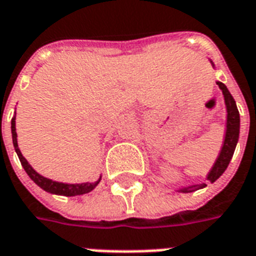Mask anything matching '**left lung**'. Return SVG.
<instances>
[{
  "label": "left lung",
  "mask_w": 256,
  "mask_h": 256,
  "mask_svg": "<svg viewBox=\"0 0 256 256\" xmlns=\"http://www.w3.org/2000/svg\"><path fill=\"white\" fill-rule=\"evenodd\" d=\"M219 85V88L222 89L223 92V96H224L226 106H227V130H226V138L224 142H223V146H222L220 154H219V158L216 159L215 164H214L212 170L210 171L207 179L214 183L215 180L219 179L222 176V174L227 170L230 162L232 159L234 150H235V146H236L238 138H239V126H240V118H239V110L236 108V104H235V100L234 97L231 96V93L227 89L223 82L218 81L216 82ZM206 187V184H199V186H190V187L182 188L180 191L182 192H192L199 190V188Z\"/></svg>",
  "instance_id": "obj_1"
}]
</instances>
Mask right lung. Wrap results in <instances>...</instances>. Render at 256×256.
Wrapping results in <instances>:
<instances>
[{
    "mask_svg": "<svg viewBox=\"0 0 256 256\" xmlns=\"http://www.w3.org/2000/svg\"><path fill=\"white\" fill-rule=\"evenodd\" d=\"M12 138H13V146H14V150L18 155V159L22 164L24 170L26 172L29 178H30L33 182H34L38 187H41L44 191L50 192V194H56V195H64V196H76V195H84V194H88L96 187L100 179L97 180L96 183H82V184H65V183H58V182H53L50 179H46L44 178L40 174L33 170L30 167V164L28 163L26 159L24 158L22 154L20 152L18 144H17V132H16V118H12Z\"/></svg>",
    "mask_w": 256,
    "mask_h": 256,
    "instance_id": "1",
    "label": "right lung"
}]
</instances>
